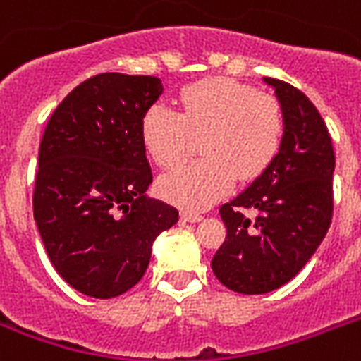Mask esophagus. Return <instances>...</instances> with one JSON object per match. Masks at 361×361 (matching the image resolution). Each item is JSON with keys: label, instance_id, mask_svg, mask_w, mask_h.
Here are the masks:
<instances>
[{"label": "esophagus", "instance_id": "1", "mask_svg": "<svg viewBox=\"0 0 361 361\" xmlns=\"http://www.w3.org/2000/svg\"><path fill=\"white\" fill-rule=\"evenodd\" d=\"M180 217L183 219V221H189V224H197V221H200V219H202V216H200V214H197V212H191V210H181Z\"/></svg>", "mask_w": 361, "mask_h": 361}]
</instances>
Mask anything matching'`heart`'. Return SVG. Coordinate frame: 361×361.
Wrapping results in <instances>:
<instances>
[{
	"label": "heart",
	"mask_w": 361,
	"mask_h": 361,
	"mask_svg": "<svg viewBox=\"0 0 361 361\" xmlns=\"http://www.w3.org/2000/svg\"><path fill=\"white\" fill-rule=\"evenodd\" d=\"M180 114L153 104L142 119V140L162 169L185 161L192 137H202L204 159L170 172L161 192L174 204L204 210L229 191L235 178L254 180L279 155L284 111L271 94L233 79H206L180 92Z\"/></svg>",
	"instance_id": "1"
}]
</instances>
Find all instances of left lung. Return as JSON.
<instances>
[{
	"label": "left lung",
	"instance_id": "8db88e82",
	"mask_svg": "<svg viewBox=\"0 0 361 361\" xmlns=\"http://www.w3.org/2000/svg\"><path fill=\"white\" fill-rule=\"evenodd\" d=\"M263 81L284 111L282 145L269 169L219 208L227 236L212 259L216 279L244 295L290 282L320 246L334 216L335 153L326 123L290 82ZM246 209L256 212L254 220Z\"/></svg>",
	"mask_w": 361,
	"mask_h": 361
}]
</instances>
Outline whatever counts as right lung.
Masks as SVG:
<instances>
[{
	"mask_svg": "<svg viewBox=\"0 0 361 361\" xmlns=\"http://www.w3.org/2000/svg\"><path fill=\"white\" fill-rule=\"evenodd\" d=\"M159 77L98 73L71 90L47 123L34 217L47 255L77 291L111 299L142 280L151 246L178 210L145 197L153 181L144 114Z\"/></svg>",
	"mask_w": 361,
	"mask_h": 361,
	"instance_id": "1",
	"label": "right lung"
}]
</instances>
